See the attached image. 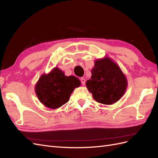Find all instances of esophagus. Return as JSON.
Listing matches in <instances>:
<instances>
[{
	"instance_id": "1",
	"label": "esophagus",
	"mask_w": 158,
	"mask_h": 158,
	"mask_svg": "<svg viewBox=\"0 0 158 158\" xmlns=\"http://www.w3.org/2000/svg\"><path fill=\"white\" fill-rule=\"evenodd\" d=\"M80 80H81V83H82V85H85V79L84 78H82L80 79Z\"/></svg>"
}]
</instances>
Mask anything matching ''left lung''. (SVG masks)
Listing matches in <instances>:
<instances>
[{
    "label": "left lung",
    "instance_id": "left-lung-1",
    "mask_svg": "<svg viewBox=\"0 0 158 158\" xmlns=\"http://www.w3.org/2000/svg\"><path fill=\"white\" fill-rule=\"evenodd\" d=\"M85 85L98 103L111 105L125 94L127 80L120 67L109 57L95 61L92 76Z\"/></svg>",
    "mask_w": 158,
    "mask_h": 158
}]
</instances>
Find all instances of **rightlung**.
<instances>
[{"label":"right lung","instance_id":"add662e5","mask_svg":"<svg viewBox=\"0 0 158 158\" xmlns=\"http://www.w3.org/2000/svg\"><path fill=\"white\" fill-rule=\"evenodd\" d=\"M80 84V80L75 76H66L63 71L56 67L49 74L41 76L35 91L40 102L55 109L69 102L71 94Z\"/></svg>","mask_w":158,"mask_h":158}]
</instances>
